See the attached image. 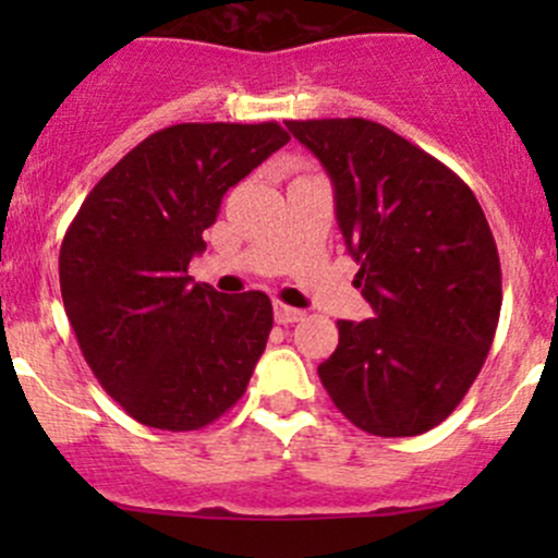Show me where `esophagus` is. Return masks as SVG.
I'll list each match as a JSON object with an SVG mask.
<instances>
[{
  "label": "esophagus",
  "mask_w": 558,
  "mask_h": 558,
  "mask_svg": "<svg viewBox=\"0 0 558 558\" xmlns=\"http://www.w3.org/2000/svg\"><path fill=\"white\" fill-rule=\"evenodd\" d=\"M272 311H275V320H278V324H296V320L305 318V313L296 311V307L283 305V302H275Z\"/></svg>",
  "instance_id": "esophagus-1"
}]
</instances>
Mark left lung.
<instances>
[{
    "label": "left lung",
    "mask_w": 558,
    "mask_h": 558,
    "mask_svg": "<svg viewBox=\"0 0 558 558\" xmlns=\"http://www.w3.org/2000/svg\"><path fill=\"white\" fill-rule=\"evenodd\" d=\"M335 185L353 283L375 318L337 320L318 367L335 408L378 437H415L475 384L502 307L494 234L470 185L367 118L286 121Z\"/></svg>",
    "instance_id": "1"
}]
</instances>
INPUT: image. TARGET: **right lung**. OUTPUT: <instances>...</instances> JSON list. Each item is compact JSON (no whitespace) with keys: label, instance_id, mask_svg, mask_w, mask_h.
I'll list each match as a JSON object with an SVG mask.
<instances>
[{"label":"right lung","instance_id":"right-lung-1","mask_svg":"<svg viewBox=\"0 0 558 558\" xmlns=\"http://www.w3.org/2000/svg\"><path fill=\"white\" fill-rule=\"evenodd\" d=\"M289 143L280 123H174L129 150L72 218L61 300L102 388L154 429L194 432L243 397L272 329L264 291L194 283L223 194Z\"/></svg>","mask_w":558,"mask_h":558}]
</instances>
